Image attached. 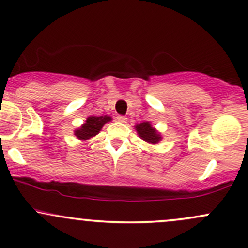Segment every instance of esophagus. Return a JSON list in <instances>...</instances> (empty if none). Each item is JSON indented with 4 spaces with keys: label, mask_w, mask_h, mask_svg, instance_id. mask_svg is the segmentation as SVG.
Returning <instances> with one entry per match:
<instances>
[{
    "label": "esophagus",
    "mask_w": 248,
    "mask_h": 248,
    "mask_svg": "<svg viewBox=\"0 0 248 248\" xmlns=\"http://www.w3.org/2000/svg\"><path fill=\"white\" fill-rule=\"evenodd\" d=\"M116 119H118V121L124 122V124L127 121V118H126V116H124V115H118V116H116Z\"/></svg>",
    "instance_id": "1"
}]
</instances>
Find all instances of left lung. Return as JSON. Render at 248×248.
Instances as JSON below:
<instances>
[{
    "label": "left lung",
    "instance_id": "8db88e82",
    "mask_svg": "<svg viewBox=\"0 0 248 248\" xmlns=\"http://www.w3.org/2000/svg\"><path fill=\"white\" fill-rule=\"evenodd\" d=\"M135 129L142 140L148 142V143L156 144L158 143L162 139L160 133H157V130H156L155 128L152 126V124L148 121H144L142 122V124H136Z\"/></svg>",
    "mask_w": 248,
    "mask_h": 248
}]
</instances>
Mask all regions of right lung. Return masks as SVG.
<instances>
[{
  "mask_svg": "<svg viewBox=\"0 0 248 248\" xmlns=\"http://www.w3.org/2000/svg\"><path fill=\"white\" fill-rule=\"evenodd\" d=\"M110 120H112V118L108 115L90 116V118H87V120L85 121V124H82L80 128L75 130V135L81 141L88 140V139L95 136L96 134L100 132L101 128L104 127V124H107V122Z\"/></svg>",
  "mask_w": 248,
  "mask_h": 248,
  "instance_id": "1",
  "label": "right lung"
}]
</instances>
